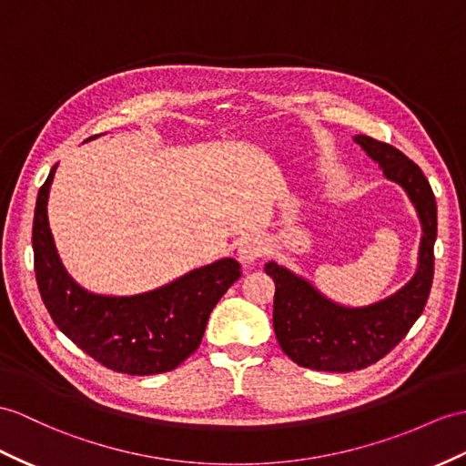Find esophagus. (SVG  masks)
<instances>
[{"mask_svg":"<svg viewBox=\"0 0 466 466\" xmlns=\"http://www.w3.org/2000/svg\"><path fill=\"white\" fill-rule=\"evenodd\" d=\"M237 255H239V260L245 267L253 265L265 255V241L258 235H248L239 243V253Z\"/></svg>","mask_w":466,"mask_h":466,"instance_id":"1","label":"esophagus"}]
</instances>
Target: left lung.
<instances>
[{
	"mask_svg": "<svg viewBox=\"0 0 466 466\" xmlns=\"http://www.w3.org/2000/svg\"><path fill=\"white\" fill-rule=\"evenodd\" d=\"M388 179L400 184L417 209L423 227L415 277L391 297L350 309L316 290L309 280L277 263L265 272L275 280L272 326L282 351L302 368L354 371L376 364L401 342L421 316L433 285L437 239V203L421 167L397 147L370 136L354 138Z\"/></svg>",
	"mask_w": 466,
	"mask_h": 466,
	"instance_id": "obj_1",
	"label": "left lung"
}]
</instances>
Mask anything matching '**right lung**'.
<instances>
[{
    "label": "right lung",
    "mask_w": 466,
    "mask_h": 466,
    "mask_svg": "<svg viewBox=\"0 0 466 466\" xmlns=\"http://www.w3.org/2000/svg\"><path fill=\"white\" fill-rule=\"evenodd\" d=\"M55 169L37 194L31 237L37 287L53 322L108 370L152 376L177 368L201 344L211 310L241 277V265L235 258L215 260L136 297L86 292L66 275L49 229L47 199Z\"/></svg>",
    "instance_id": "right-lung-1"
}]
</instances>
